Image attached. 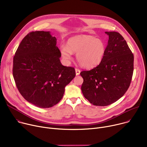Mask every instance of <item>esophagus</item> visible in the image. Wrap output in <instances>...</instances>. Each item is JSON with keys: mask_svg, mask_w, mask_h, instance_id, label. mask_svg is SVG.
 <instances>
[{"mask_svg": "<svg viewBox=\"0 0 147 147\" xmlns=\"http://www.w3.org/2000/svg\"><path fill=\"white\" fill-rule=\"evenodd\" d=\"M80 72H81V70H80L79 69H77V68L76 69V74L77 76L79 75L80 73Z\"/></svg>", "mask_w": 147, "mask_h": 147, "instance_id": "obj_1", "label": "esophagus"}]
</instances>
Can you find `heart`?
<instances>
[{
	"label": "heart",
	"mask_w": 147,
	"mask_h": 147,
	"mask_svg": "<svg viewBox=\"0 0 147 147\" xmlns=\"http://www.w3.org/2000/svg\"><path fill=\"white\" fill-rule=\"evenodd\" d=\"M106 44L100 39L92 36H76L68 41V46L62 45L60 50L66 61L71 58L73 52L77 53V60L83 67H94L101 62L106 52Z\"/></svg>",
	"instance_id": "1"
}]
</instances>
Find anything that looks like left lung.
I'll return each mask as SVG.
<instances>
[{"label": "left lung", "mask_w": 147, "mask_h": 147, "mask_svg": "<svg viewBox=\"0 0 147 147\" xmlns=\"http://www.w3.org/2000/svg\"><path fill=\"white\" fill-rule=\"evenodd\" d=\"M109 36L106 52L101 62L90 70L82 71L81 91L95 106L109 105L124 95L130 87L134 70V55L126 41L117 32Z\"/></svg>", "instance_id": "8db88e82"}]
</instances>
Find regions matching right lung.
I'll return each instance as SVG.
<instances>
[{
	"mask_svg": "<svg viewBox=\"0 0 147 147\" xmlns=\"http://www.w3.org/2000/svg\"><path fill=\"white\" fill-rule=\"evenodd\" d=\"M60 56L56 39L49 31L30 32L20 44L13 57V75L21 95L35 106L55 105L76 76L74 67L61 65Z\"/></svg>",
	"mask_w": 147,
	"mask_h": 147,
	"instance_id": "1",
	"label": "right lung"
}]
</instances>
